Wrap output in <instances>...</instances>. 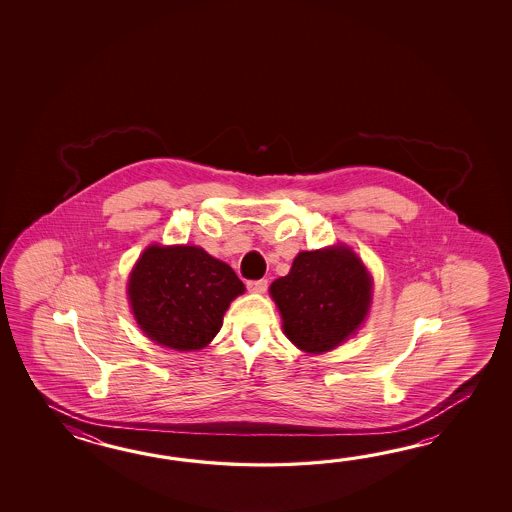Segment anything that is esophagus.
Returning a JSON list of instances; mask_svg holds the SVG:
<instances>
[{"label": "esophagus", "mask_w": 512, "mask_h": 512, "mask_svg": "<svg viewBox=\"0 0 512 512\" xmlns=\"http://www.w3.org/2000/svg\"><path fill=\"white\" fill-rule=\"evenodd\" d=\"M267 287H269V282H267L265 278H261V280H249V282H247V289H249L251 293H265Z\"/></svg>", "instance_id": "1"}]
</instances>
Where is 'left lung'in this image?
Instances as JSON below:
<instances>
[{
  "mask_svg": "<svg viewBox=\"0 0 512 512\" xmlns=\"http://www.w3.org/2000/svg\"><path fill=\"white\" fill-rule=\"evenodd\" d=\"M283 331L307 353L337 348L368 315L371 278L346 247L300 252L287 276L272 282Z\"/></svg>",
  "mask_w": 512,
  "mask_h": 512,
  "instance_id": "left-lung-1",
  "label": "left lung"
}]
</instances>
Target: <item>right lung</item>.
<instances>
[{"mask_svg":"<svg viewBox=\"0 0 512 512\" xmlns=\"http://www.w3.org/2000/svg\"><path fill=\"white\" fill-rule=\"evenodd\" d=\"M245 285L227 263L199 247L142 252L128 283L137 324L157 344L177 351L207 346L218 335L230 302Z\"/></svg>","mask_w":512,"mask_h":512,"instance_id":"right-lung-1","label":"right lung"}]
</instances>
